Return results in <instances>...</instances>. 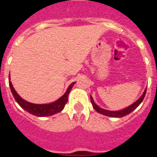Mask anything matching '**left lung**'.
<instances>
[{
    "label": "left lung",
    "mask_w": 157,
    "mask_h": 157,
    "mask_svg": "<svg viewBox=\"0 0 157 157\" xmlns=\"http://www.w3.org/2000/svg\"><path fill=\"white\" fill-rule=\"evenodd\" d=\"M146 92H147V89L144 90V94H142L141 97H140V98L136 101V102H134L133 104H131L130 106L126 107V108L120 110V111H108V110H105V109H103V108H101V107H98V105L94 103V101L93 98H92V96L91 95H90V101L92 105H93V107L94 108V110H95L96 112H99V113H101V114L105 115V116H107V117H124V116H126V115L129 114V113L133 112L135 108H137V107H139V105L143 102V100H144V97H145V94H146Z\"/></svg>",
    "instance_id": "1"
}]
</instances>
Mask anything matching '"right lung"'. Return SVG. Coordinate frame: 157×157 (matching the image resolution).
Masks as SVG:
<instances>
[{
    "label": "right lung",
    "instance_id": "right-lung-1",
    "mask_svg": "<svg viewBox=\"0 0 157 157\" xmlns=\"http://www.w3.org/2000/svg\"><path fill=\"white\" fill-rule=\"evenodd\" d=\"M9 84H10V87L11 92H12L13 98H14L16 102L18 103V105L23 109H24L25 111L31 113V114L36 116V117H49V116L56 114L58 112H60L63 109L64 107H65V104L68 101L69 92L71 91V88L74 86L75 82L71 83L68 86L66 93L64 94L61 98H59L58 100L54 102V103H48V104H35V103L27 102V101H25L24 99L21 98L20 96L18 94V93L16 92L15 90L13 89V85H12L10 81V79Z\"/></svg>",
    "mask_w": 157,
    "mask_h": 157
}]
</instances>
